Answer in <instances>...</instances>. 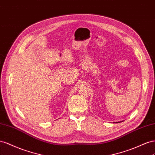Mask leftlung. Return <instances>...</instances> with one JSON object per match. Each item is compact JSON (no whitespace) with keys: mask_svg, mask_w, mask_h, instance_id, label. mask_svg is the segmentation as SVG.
<instances>
[{"mask_svg":"<svg viewBox=\"0 0 155 155\" xmlns=\"http://www.w3.org/2000/svg\"><path fill=\"white\" fill-rule=\"evenodd\" d=\"M116 123H117V122H116Z\"/></svg>","mask_w":155,"mask_h":155,"instance_id":"obj_1","label":"left lung"}]
</instances>
